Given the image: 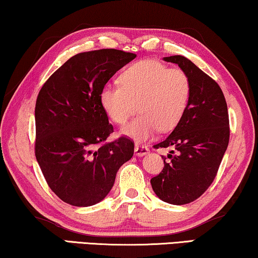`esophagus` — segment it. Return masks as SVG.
Here are the masks:
<instances>
[{
	"instance_id": "esophagus-1",
	"label": "esophagus",
	"mask_w": 258,
	"mask_h": 258,
	"mask_svg": "<svg viewBox=\"0 0 258 258\" xmlns=\"http://www.w3.org/2000/svg\"><path fill=\"white\" fill-rule=\"evenodd\" d=\"M149 154V148L144 147V145H135V155L138 157H142V156H145Z\"/></svg>"
}]
</instances>
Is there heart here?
Returning a JSON list of instances; mask_svg holds the SVG:
<instances>
[{
    "label": "heart",
    "mask_w": 258,
    "mask_h": 258,
    "mask_svg": "<svg viewBox=\"0 0 258 258\" xmlns=\"http://www.w3.org/2000/svg\"><path fill=\"white\" fill-rule=\"evenodd\" d=\"M120 86L106 85L100 91V104L116 124H125L140 115L121 134L141 142L158 130L166 133L181 121L191 100V80L184 71L170 69L155 59H143L122 71Z\"/></svg>",
    "instance_id": "obj_1"
}]
</instances>
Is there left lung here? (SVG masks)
I'll return each mask as SVG.
<instances>
[{"mask_svg":"<svg viewBox=\"0 0 258 258\" xmlns=\"http://www.w3.org/2000/svg\"><path fill=\"white\" fill-rule=\"evenodd\" d=\"M164 60L173 62L191 80L187 110L169 137L155 148H173L164 159V169L151 179L160 200L185 205L198 199L210 187L218 173L229 143V118L225 95L220 86L182 55Z\"/></svg>","mask_w":258,"mask_h":258,"instance_id":"left-lung-1","label":"left lung"}]
</instances>
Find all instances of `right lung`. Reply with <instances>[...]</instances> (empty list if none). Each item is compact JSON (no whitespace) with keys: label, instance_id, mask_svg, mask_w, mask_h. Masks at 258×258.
Instances as JSON below:
<instances>
[{"label":"right lung","instance_id":"obj_1","mask_svg":"<svg viewBox=\"0 0 258 258\" xmlns=\"http://www.w3.org/2000/svg\"><path fill=\"white\" fill-rule=\"evenodd\" d=\"M135 58L115 48L78 53L39 91L36 158L50 188L72 206L103 200L118 169L134 155V143L126 137L102 144L114 128L99 95L108 80Z\"/></svg>","mask_w":258,"mask_h":258}]
</instances>
